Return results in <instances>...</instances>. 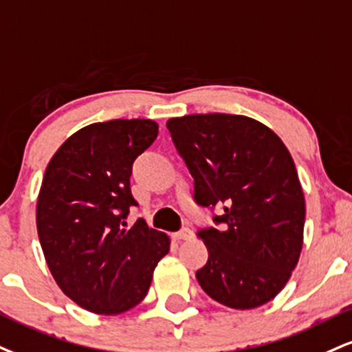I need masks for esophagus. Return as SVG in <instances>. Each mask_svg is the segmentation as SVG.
<instances>
[{
  "instance_id": "1",
  "label": "esophagus",
  "mask_w": 352,
  "mask_h": 352,
  "mask_svg": "<svg viewBox=\"0 0 352 352\" xmlns=\"http://www.w3.org/2000/svg\"><path fill=\"white\" fill-rule=\"evenodd\" d=\"M193 236V232L188 230V228H182L180 231H177V232H173L172 234V238L173 239H177V241H182V239H190Z\"/></svg>"
}]
</instances>
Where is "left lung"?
Listing matches in <instances>:
<instances>
[{
  "instance_id": "8db88e82",
  "label": "left lung",
  "mask_w": 352,
  "mask_h": 352,
  "mask_svg": "<svg viewBox=\"0 0 352 352\" xmlns=\"http://www.w3.org/2000/svg\"><path fill=\"white\" fill-rule=\"evenodd\" d=\"M167 128L195 180L193 200L221 208L218 228L197 232L208 249L198 283L236 310L270 302L303 244L305 198L289 149L267 126L239 114H188Z\"/></svg>"
}]
</instances>
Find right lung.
<instances>
[{
  "mask_svg": "<svg viewBox=\"0 0 352 352\" xmlns=\"http://www.w3.org/2000/svg\"><path fill=\"white\" fill-rule=\"evenodd\" d=\"M159 134L151 120L95 122L72 134L45 168L36 223L50 274L67 297L100 315H120L147 295L170 248L165 232L124 219L133 164Z\"/></svg>",
  "mask_w": 352,
  "mask_h": 352,
  "instance_id": "1",
  "label": "right lung"
}]
</instances>
